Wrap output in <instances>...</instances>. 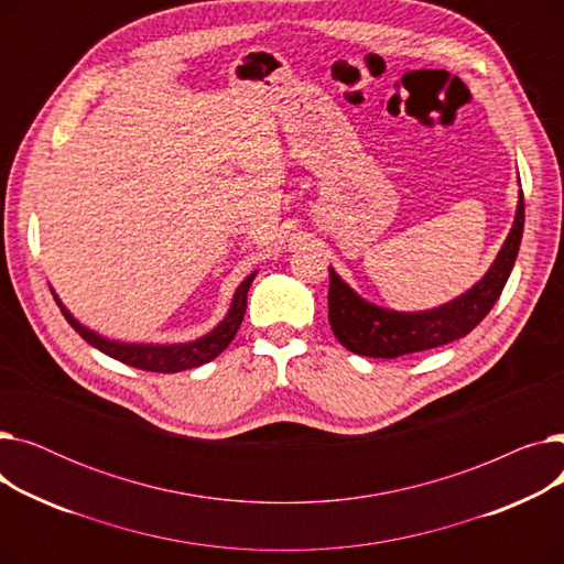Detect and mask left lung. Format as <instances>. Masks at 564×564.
I'll list each match as a JSON object with an SVG mask.
<instances>
[{"label": "left lung", "instance_id": "1", "mask_svg": "<svg viewBox=\"0 0 564 564\" xmlns=\"http://www.w3.org/2000/svg\"><path fill=\"white\" fill-rule=\"evenodd\" d=\"M523 235V194L519 189L512 228L485 276L459 297L425 311L377 306L329 267V324L349 351L372 359H398L464 338L498 302L514 267Z\"/></svg>", "mask_w": 564, "mask_h": 564}]
</instances>
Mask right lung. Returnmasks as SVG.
<instances>
[{
  "label": "right lung",
  "instance_id": "1",
  "mask_svg": "<svg viewBox=\"0 0 564 564\" xmlns=\"http://www.w3.org/2000/svg\"><path fill=\"white\" fill-rule=\"evenodd\" d=\"M258 272H251L240 285H237L232 302L228 313L224 315V319L217 324L215 329L207 332L205 336L189 340V343H123V340H109L100 334H96L94 329L84 327L79 319H75V315L64 306V302L58 300V294L52 290V297L56 302V306L62 308L64 317L68 319L70 327L88 343L91 347L100 349L107 357L121 361L126 366L139 368V370H148V372H181V370H189V368H198L207 361L217 359L219 354L230 345V340L235 338L237 329L245 319V311H247V292L253 283Z\"/></svg>",
  "mask_w": 564,
  "mask_h": 564
}]
</instances>
